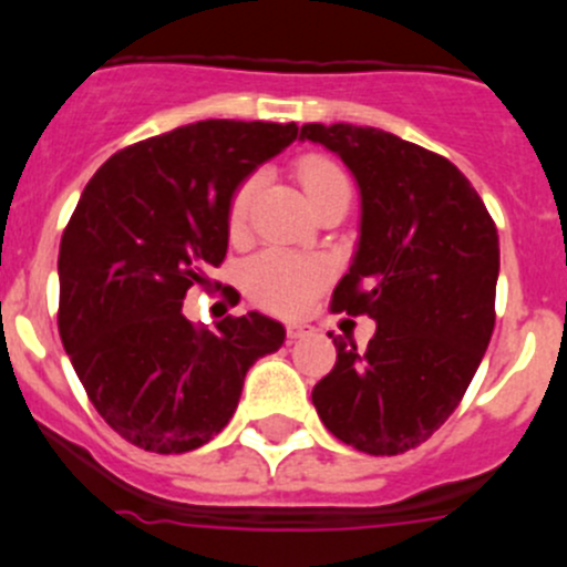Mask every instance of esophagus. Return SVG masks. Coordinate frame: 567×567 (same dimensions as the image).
Listing matches in <instances>:
<instances>
[{
  "label": "esophagus",
  "mask_w": 567,
  "mask_h": 567,
  "mask_svg": "<svg viewBox=\"0 0 567 567\" xmlns=\"http://www.w3.org/2000/svg\"><path fill=\"white\" fill-rule=\"evenodd\" d=\"M308 333H313L311 324H302V322H291V324H286V339H289V341L302 339V336H308Z\"/></svg>",
  "instance_id": "34e87169"
}]
</instances>
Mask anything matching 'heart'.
I'll list each match as a JSON object with an SVG mask.
<instances>
[{
	"mask_svg": "<svg viewBox=\"0 0 567 567\" xmlns=\"http://www.w3.org/2000/svg\"><path fill=\"white\" fill-rule=\"evenodd\" d=\"M300 184L306 189V198L317 204L322 195L336 187H350L347 176L339 165L322 156H306L300 162ZM259 176H248L231 195L228 204V228L239 234L248 223L250 200H254ZM243 281L248 295L259 306L278 313H297L308 306L317 289L328 281V265L317 256L284 254V250H261L259 256L245 265Z\"/></svg>",
	"mask_w": 567,
	"mask_h": 567,
	"instance_id": "obj_1",
	"label": "heart"
}]
</instances>
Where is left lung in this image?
<instances>
[{
  "mask_svg": "<svg viewBox=\"0 0 567 567\" xmlns=\"http://www.w3.org/2000/svg\"><path fill=\"white\" fill-rule=\"evenodd\" d=\"M361 189V239L330 308L378 322L367 350L333 336L311 391L324 427L367 455H402L452 416L496 324L498 234L446 156L372 126L306 123Z\"/></svg>",
  "mask_w": 567,
  "mask_h": 567,
  "instance_id": "left-lung-1",
  "label": "left lung"
}]
</instances>
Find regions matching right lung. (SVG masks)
Listing matches in <instances>:
<instances>
[{"instance_id":"right-lung-1","label":"right lung","mask_w":567,"mask_h":567,"mask_svg":"<svg viewBox=\"0 0 567 567\" xmlns=\"http://www.w3.org/2000/svg\"><path fill=\"white\" fill-rule=\"evenodd\" d=\"M295 123L198 121L112 154L63 231L58 328L93 408L128 444L182 455L237 411L248 369L284 344L250 311L215 330L182 313L228 250L231 195L295 143Z\"/></svg>"}]
</instances>
